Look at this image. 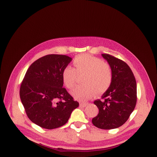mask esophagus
<instances>
[{
  "label": "esophagus",
  "mask_w": 157,
  "mask_h": 157,
  "mask_svg": "<svg viewBox=\"0 0 157 157\" xmlns=\"http://www.w3.org/2000/svg\"><path fill=\"white\" fill-rule=\"evenodd\" d=\"M87 105H88V103H80V106L82 107H85Z\"/></svg>",
  "instance_id": "34e87169"
}]
</instances>
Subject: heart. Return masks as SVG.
I'll use <instances>...</instances> for the list:
<instances>
[{
  "mask_svg": "<svg viewBox=\"0 0 157 157\" xmlns=\"http://www.w3.org/2000/svg\"><path fill=\"white\" fill-rule=\"evenodd\" d=\"M75 69L69 65L65 67L61 72L63 84L68 89L73 88L77 75L84 74L82 82L71 92L73 96L82 101L92 98L96 91L99 94L105 93L110 87L113 74L110 65L98 57L88 54L77 55L73 59Z\"/></svg>",
  "mask_w": 157,
  "mask_h": 157,
  "instance_id": "b5f03b06",
  "label": "heart"
}]
</instances>
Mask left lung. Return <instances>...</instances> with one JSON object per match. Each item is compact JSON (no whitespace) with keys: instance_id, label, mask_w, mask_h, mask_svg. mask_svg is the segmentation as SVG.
<instances>
[{"instance_id":"1","label":"left lung","mask_w":157,"mask_h":157,"mask_svg":"<svg viewBox=\"0 0 157 157\" xmlns=\"http://www.w3.org/2000/svg\"><path fill=\"white\" fill-rule=\"evenodd\" d=\"M102 56L111 66L113 79L102 100L94 102L99 113L92 122L98 128L111 130L124 124L134 111L137 102L136 81L124 61L107 54H102Z\"/></svg>"}]
</instances>
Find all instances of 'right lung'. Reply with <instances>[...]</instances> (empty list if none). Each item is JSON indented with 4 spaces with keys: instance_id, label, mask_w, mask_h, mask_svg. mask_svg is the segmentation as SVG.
Segmentation results:
<instances>
[{
    "instance_id": "add662e5",
    "label": "right lung",
    "mask_w": 157,
    "mask_h": 157,
    "mask_svg": "<svg viewBox=\"0 0 157 157\" xmlns=\"http://www.w3.org/2000/svg\"><path fill=\"white\" fill-rule=\"evenodd\" d=\"M72 58L49 54L38 59L27 69L20 96L28 118L45 129H54L67 122L78 101L63 87L61 72Z\"/></svg>"
}]
</instances>
